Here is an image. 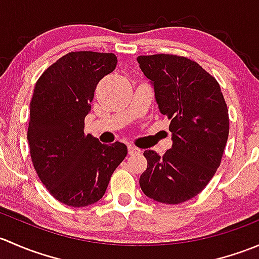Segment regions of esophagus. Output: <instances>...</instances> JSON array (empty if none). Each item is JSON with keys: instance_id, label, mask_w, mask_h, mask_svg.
<instances>
[{"instance_id": "obj_1", "label": "esophagus", "mask_w": 259, "mask_h": 259, "mask_svg": "<svg viewBox=\"0 0 259 259\" xmlns=\"http://www.w3.org/2000/svg\"><path fill=\"white\" fill-rule=\"evenodd\" d=\"M127 153H129L130 155H134V154H140L142 153V150H140L139 148H137V146L129 145V148H127Z\"/></svg>"}]
</instances>
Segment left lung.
Instances as JSON below:
<instances>
[{
  "label": "left lung",
  "instance_id": "1",
  "mask_svg": "<svg viewBox=\"0 0 259 259\" xmlns=\"http://www.w3.org/2000/svg\"><path fill=\"white\" fill-rule=\"evenodd\" d=\"M155 91L159 110L170 119L173 146L159 156L145 150L139 184L146 197L179 204L199 194L219 168L229 116L218 81L193 60L178 55L138 56Z\"/></svg>",
  "mask_w": 259,
  "mask_h": 259
}]
</instances>
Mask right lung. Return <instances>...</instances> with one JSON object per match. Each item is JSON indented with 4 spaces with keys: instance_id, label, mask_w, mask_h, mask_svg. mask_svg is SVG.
<instances>
[{
    "instance_id": "right-lung-1",
    "label": "right lung",
    "mask_w": 259,
    "mask_h": 259,
    "mask_svg": "<svg viewBox=\"0 0 259 259\" xmlns=\"http://www.w3.org/2000/svg\"><path fill=\"white\" fill-rule=\"evenodd\" d=\"M114 54L69 52L38 77L30 103L27 140L33 168L50 194L70 207L103 198L126 145L86 135L85 116L96 85L115 70Z\"/></svg>"
}]
</instances>
